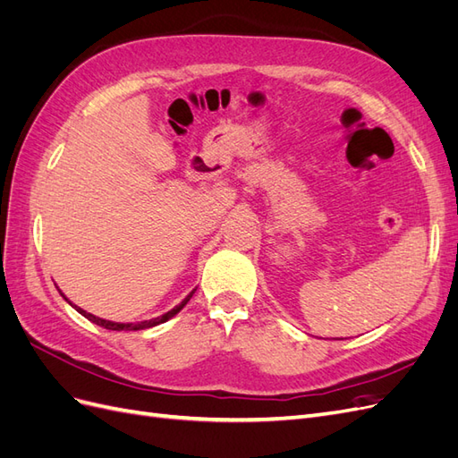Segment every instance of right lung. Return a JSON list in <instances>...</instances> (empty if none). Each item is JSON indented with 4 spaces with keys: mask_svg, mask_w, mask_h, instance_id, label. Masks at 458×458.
Listing matches in <instances>:
<instances>
[{
    "mask_svg": "<svg viewBox=\"0 0 458 458\" xmlns=\"http://www.w3.org/2000/svg\"><path fill=\"white\" fill-rule=\"evenodd\" d=\"M197 290V288H195ZM195 290H191V293L187 294V298L179 303V306H175L174 310H170L168 313H164V315H160V317H155V318H148V321H141V323H114V321H106V318H101V317H95V315H91V313H88L86 310H81V308H78V306H72L71 301H68V298L61 293V296L71 303V306L80 313V315H84L86 318H89L91 323H95V325H99V327H103V328H106V330H143V328H150V327H157V325H160V323H165L168 321V318H172L174 315H177L179 311H182L185 306H187V301L192 298V294H195Z\"/></svg>",
    "mask_w": 458,
    "mask_h": 458,
    "instance_id": "right-lung-1",
    "label": "right lung"
}]
</instances>
